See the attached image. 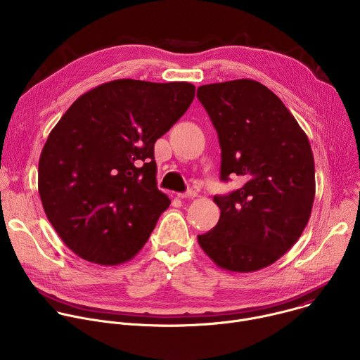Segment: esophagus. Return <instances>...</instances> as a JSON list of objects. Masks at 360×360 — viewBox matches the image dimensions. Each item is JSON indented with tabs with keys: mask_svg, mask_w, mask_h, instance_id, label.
<instances>
[{
	"mask_svg": "<svg viewBox=\"0 0 360 360\" xmlns=\"http://www.w3.org/2000/svg\"><path fill=\"white\" fill-rule=\"evenodd\" d=\"M178 196L179 198H182V199H186V198H195V196H198V192L195 191V189H188L186 192H184V193H178Z\"/></svg>",
	"mask_w": 360,
	"mask_h": 360,
	"instance_id": "obj_1",
	"label": "esophagus"
}]
</instances>
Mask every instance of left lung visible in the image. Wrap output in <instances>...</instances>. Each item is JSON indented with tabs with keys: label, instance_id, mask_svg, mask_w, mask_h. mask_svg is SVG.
I'll return each instance as SVG.
<instances>
[{
	"label": "left lung",
	"instance_id": "8db88e82",
	"mask_svg": "<svg viewBox=\"0 0 360 360\" xmlns=\"http://www.w3.org/2000/svg\"><path fill=\"white\" fill-rule=\"evenodd\" d=\"M222 149L221 179L245 184L214 196L221 218L198 235L202 250L229 272L276 262L300 238L315 199V161L304 131L283 102L253 79L198 88Z\"/></svg>",
	"mask_w": 360,
	"mask_h": 360
}]
</instances>
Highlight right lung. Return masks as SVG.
Returning <instances> with one entry per match:
<instances>
[{
  "instance_id": "obj_1",
  "label": "right lung",
  "mask_w": 360,
  "mask_h": 360,
  "mask_svg": "<svg viewBox=\"0 0 360 360\" xmlns=\"http://www.w3.org/2000/svg\"><path fill=\"white\" fill-rule=\"evenodd\" d=\"M189 82L115 79L82 94L49 132L38 164L45 215L79 258L131 261L169 198L157 188L153 145L186 112Z\"/></svg>"
}]
</instances>
